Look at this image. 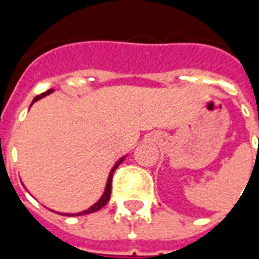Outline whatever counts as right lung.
Here are the masks:
<instances>
[{"label":"right lung","instance_id":"obj_1","mask_svg":"<svg viewBox=\"0 0 259 259\" xmlns=\"http://www.w3.org/2000/svg\"><path fill=\"white\" fill-rule=\"evenodd\" d=\"M53 91L54 90L51 89V90H47L46 93H42V94H40V96H37L36 98L33 100V102H31V104H34L36 101H38V100H40V98H42V97H46V96H48V94H51ZM124 158H126V155L120 158L118 162L113 165V168L111 169V172H109V175H108V180H107V185H105V190H104V194L101 195V198L97 201L94 205H91L89 209H84V211L77 212V213H61V215H65V217H79V215H87V213H91V212H96V211H98V209H101L102 206L105 205L108 201H109V198H111V186H112V176H113V174H115L116 168H118L120 163L123 162ZM57 213H58V212H57Z\"/></svg>","mask_w":259,"mask_h":259}]
</instances>
